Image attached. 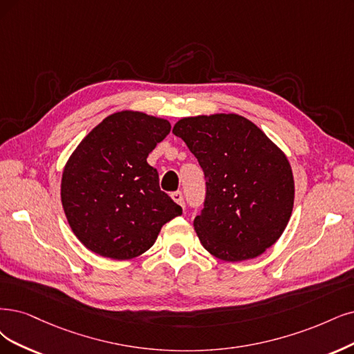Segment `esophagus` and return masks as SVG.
Returning <instances> with one entry per match:
<instances>
[{
	"mask_svg": "<svg viewBox=\"0 0 354 354\" xmlns=\"http://www.w3.org/2000/svg\"><path fill=\"white\" fill-rule=\"evenodd\" d=\"M170 197H172V200L175 201V203H178L180 207H184L185 208V201H184V194H182L180 191H175V192H172V195H170Z\"/></svg>",
	"mask_w": 354,
	"mask_h": 354,
	"instance_id": "esophagus-1",
	"label": "esophagus"
}]
</instances>
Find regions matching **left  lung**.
Returning <instances> with one entry per match:
<instances>
[{
	"label": "left lung",
	"instance_id": "1",
	"mask_svg": "<svg viewBox=\"0 0 354 354\" xmlns=\"http://www.w3.org/2000/svg\"><path fill=\"white\" fill-rule=\"evenodd\" d=\"M172 133L185 141L205 176L204 208L194 218L205 250L234 263L276 243L295 201L292 167L276 144L234 113L184 118Z\"/></svg>",
	"mask_w": 354,
	"mask_h": 354
}]
</instances>
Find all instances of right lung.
I'll return each instance as SVG.
<instances>
[{"mask_svg":"<svg viewBox=\"0 0 354 354\" xmlns=\"http://www.w3.org/2000/svg\"><path fill=\"white\" fill-rule=\"evenodd\" d=\"M170 131L142 112L109 115L78 144L61 180L68 223L87 250L129 259L153 246L162 226L182 208L159 187L147 156Z\"/></svg>","mask_w":354,"mask_h":354,"instance_id":"right-lung-1","label":"right lung"}]
</instances>
